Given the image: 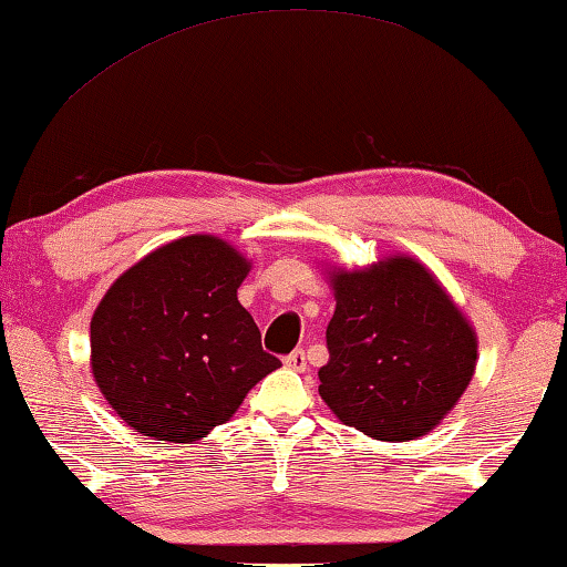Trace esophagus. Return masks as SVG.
<instances>
[{
  "mask_svg": "<svg viewBox=\"0 0 567 567\" xmlns=\"http://www.w3.org/2000/svg\"><path fill=\"white\" fill-rule=\"evenodd\" d=\"M284 363L293 368V371H303L307 368V352H303L301 348H297L293 352H289V355L284 358Z\"/></svg>",
  "mask_w": 567,
  "mask_h": 567,
  "instance_id": "esophagus-1",
  "label": "esophagus"
}]
</instances>
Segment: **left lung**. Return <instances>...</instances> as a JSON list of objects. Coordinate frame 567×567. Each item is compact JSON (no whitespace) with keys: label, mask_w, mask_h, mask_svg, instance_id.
<instances>
[{"label":"left lung","mask_w":567,"mask_h":567,"mask_svg":"<svg viewBox=\"0 0 567 567\" xmlns=\"http://www.w3.org/2000/svg\"><path fill=\"white\" fill-rule=\"evenodd\" d=\"M319 393L348 426L385 442L440 424L475 371V334L430 270L391 258L338 274Z\"/></svg>","instance_id":"left-lung-1"}]
</instances>
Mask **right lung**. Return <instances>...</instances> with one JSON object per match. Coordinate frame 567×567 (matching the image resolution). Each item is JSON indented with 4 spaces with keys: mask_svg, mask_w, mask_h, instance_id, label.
<instances>
[{
    "mask_svg": "<svg viewBox=\"0 0 567 567\" xmlns=\"http://www.w3.org/2000/svg\"><path fill=\"white\" fill-rule=\"evenodd\" d=\"M248 270L227 243L192 235L112 284L92 319V371L133 430L166 442L199 440L281 365L237 301Z\"/></svg>",
    "mask_w": 567,
    "mask_h": 567,
    "instance_id": "1",
    "label": "right lung"
}]
</instances>
